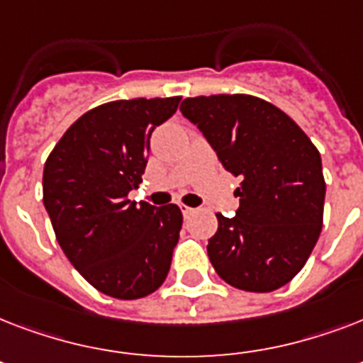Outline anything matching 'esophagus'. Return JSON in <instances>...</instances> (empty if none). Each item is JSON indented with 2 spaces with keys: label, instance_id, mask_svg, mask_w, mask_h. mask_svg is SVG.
I'll use <instances>...</instances> for the list:
<instances>
[{
  "label": "esophagus",
  "instance_id": "obj_1",
  "mask_svg": "<svg viewBox=\"0 0 363 363\" xmlns=\"http://www.w3.org/2000/svg\"><path fill=\"white\" fill-rule=\"evenodd\" d=\"M181 211L184 216H192L194 213H198V209H194V207H188V205L181 203Z\"/></svg>",
  "mask_w": 363,
  "mask_h": 363
}]
</instances>
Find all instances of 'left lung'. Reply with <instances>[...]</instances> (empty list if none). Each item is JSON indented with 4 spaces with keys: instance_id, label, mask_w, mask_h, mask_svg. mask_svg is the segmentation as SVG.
Here are the masks:
<instances>
[{
    "instance_id": "8db88e82",
    "label": "left lung",
    "mask_w": 363,
    "mask_h": 363,
    "mask_svg": "<svg viewBox=\"0 0 363 363\" xmlns=\"http://www.w3.org/2000/svg\"><path fill=\"white\" fill-rule=\"evenodd\" d=\"M181 111L224 169L241 177L235 216L216 213L211 264L245 292L284 286L303 269L322 232L326 181L318 148L284 111L256 96L186 98Z\"/></svg>"
}]
</instances>
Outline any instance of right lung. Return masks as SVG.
<instances>
[{
  "label": "right lung",
  "instance_id": "add662e5",
  "mask_svg": "<svg viewBox=\"0 0 363 363\" xmlns=\"http://www.w3.org/2000/svg\"><path fill=\"white\" fill-rule=\"evenodd\" d=\"M181 98L118 99L67 128L43 171V203L73 267L101 294L139 299L169 273L182 213L128 199L147 165L150 135Z\"/></svg>",
  "mask_w": 363,
  "mask_h": 363
}]
</instances>
